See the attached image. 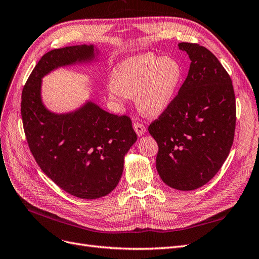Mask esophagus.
Segmentation results:
<instances>
[{"mask_svg":"<svg viewBox=\"0 0 259 259\" xmlns=\"http://www.w3.org/2000/svg\"><path fill=\"white\" fill-rule=\"evenodd\" d=\"M133 127H134V131L136 132V134L138 136H143L146 133V127L144 126L142 123H139V122H135L134 124H133Z\"/></svg>","mask_w":259,"mask_h":259,"instance_id":"34e87169","label":"esophagus"}]
</instances>
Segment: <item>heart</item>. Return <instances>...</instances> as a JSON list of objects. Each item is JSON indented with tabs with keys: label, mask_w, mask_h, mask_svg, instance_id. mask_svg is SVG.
<instances>
[{
	"label": "heart",
	"mask_w": 259,
	"mask_h": 259,
	"mask_svg": "<svg viewBox=\"0 0 259 259\" xmlns=\"http://www.w3.org/2000/svg\"><path fill=\"white\" fill-rule=\"evenodd\" d=\"M182 77V66L176 59L151 53L138 55L115 67L107 96L120 108L135 98L143 113L160 115L173 104Z\"/></svg>",
	"instance_id": "obj_1"
}]
</instances>
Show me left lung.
I'll use <instances>...</instances> for the list:
<instances>
[{"label": "left lung", "instance_id": "obj_1", "mask_svg": "<svg viewBox=\"0 0 259 259\" xmlns=\"http://www.w3.org/2000/svg\"><path fill=\"white\" fill-rule=\"evenodd\" d=\"M190 58L173 104L149 126L159 146L156 170L176 190L204 186L221 169L233 143L236 97L229 74L213 53L179 43Z\"/></svg>", "mask_w": 259, "mask_h": 259}]
</instances>
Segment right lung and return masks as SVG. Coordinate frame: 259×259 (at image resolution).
<instances>
[{
	"label": "right lung",
	"instance_id": "obj_1",
	"mask_svg": "<svg viewBox=\"0 0 259 259\" xmlns=\"http://www.w3.org/2000/svg\"><path fill=\"white\" fill-rule=\"evenodd\" d=\"M98 56L94 44L46 53L21 95L23 130L38 166L62 190L89 200L105 197L117 186L137 135L128 116L109 113L91 99L72 111H51L42 99V79L61 67L92 64Z\"/></svg>",
	"mask_w": 259,
	"mask_h": 259
}]
</instances>
